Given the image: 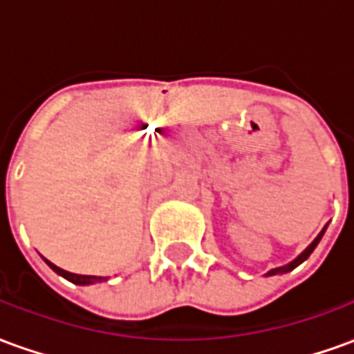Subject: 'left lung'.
Wrapping results in <instances>:
<instances>
[{"label": "left lung", "instance_id": "obj_1", "mask_svg": "<svg viewBox=\"0 0 354 354\" xmlns=\"http://www.w3.org/2000/svg\"><path fill=\"white\" fill-rule=\"evenodd\" d=\"M324 231H326V227H324V230L320 231V233H319V237L315 239V241H313L311 245L307 246V248H305L304 252H301V254H299V256H297L296 260H294V261H290L288 266H284V267H277V269H271V271H269V273H267V274L286 273V271H292V269H294V267L299 266V263H301V261L307 260V258H309V256H311L313 250H315V248H317V245H319V241H320V239H322V235H324Z\"/></svg>", "mask_w": 354, "mask_h": 354}]
</instances>
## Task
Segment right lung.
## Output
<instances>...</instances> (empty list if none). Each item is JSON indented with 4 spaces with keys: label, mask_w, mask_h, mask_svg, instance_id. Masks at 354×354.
<instances>
[{
    "label": "right lung",
    "mask_w": 354,
    "mask_h": 354,
    "mask_svg": "<svg viewBox=\"0 0 354 354\" xmlns=\"http://www.w3.org/2000/svg\"><path fill=\"white\" fill-rule=\"evenodd\" d=\"M47 261V266L55 271V273L62 274L64 279H68V281H72L73 284H93V282L96 281H106V279H102V277H91V274H75V273H68V271H64V269H60V267H57L55 263H50L49 260Z\"/></svg>",
    "instance_id": "add662e5"
}]
</instances>
